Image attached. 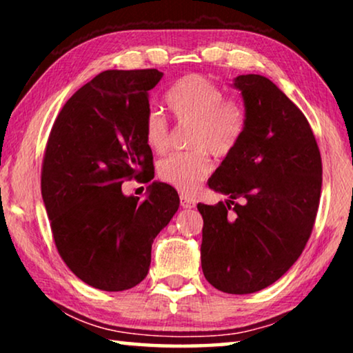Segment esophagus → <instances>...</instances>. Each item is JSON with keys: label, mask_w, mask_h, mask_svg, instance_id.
Wrapping results in <instances>:
<instances>
[{"label": "esophagus", "mask_w": 353, "mask_h": 353, "mask_svg": "<svg viewBox=\"0 0 353 353\" xmlns=\"http://www.w3.org/2000/svg\"><path fill=\"white\" fill-rule=\"evenodd\" d=\"M181 204H182V207L183 208H193L194 205H196V202H194V199L193 198H190V196H185V194H182L181 196Z\"/></svg>", "instance_id": "34e87169"}]
</instances>
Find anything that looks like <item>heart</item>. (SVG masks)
Segmentation results:
<instances>
[{
	"mask_svg": "<svg viewBox=\"0 0 353 353\" xmlns=\"http://www.w3.org/2000/svg\"><path fill=\"white\" fill-rule=\"evenodd\" d=\"M165 103L179 123H191L188 146L193 149L171 154L159 165V177L182 194H193L212 171L214 157L235 151L246 130V112L216 83L199 74L179 79L165 94ZM143 135L154 152L163 154L171 145L166 118L157 109H149L143 119Z\"/></svg>",
	"mask_w": 353,
	"mask_h": 353,
	"instance_id": "1",
	"label": "heart"
}]
</instances>
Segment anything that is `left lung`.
I'll return each instance as SVG.
<instances>
[{
    "label": "left lung",
    "mask_w": 353,
    "mask_h": 353,
    "mask_svg": "<svg viewBox=\"0 0 353 353\" xmlns=\"http://www.w3.org/2000/svg\"><path fill=\"white\" fill-rule=\"evenodd\" d=\"M234 85L244 99L246 130L207 182L230 199L198 204L201 261L214 288L250 294L277 282L305 248L319 207L322 160L305 115L276 83L241 74Z\"/></svg>",
    "instance_id": "left-lung-1"
}]
</instances>
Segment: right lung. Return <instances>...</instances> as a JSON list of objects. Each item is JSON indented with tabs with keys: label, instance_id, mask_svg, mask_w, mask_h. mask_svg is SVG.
<instances>
[{
	"label": "right lung",
	"instance_id": "obj_1",
	"mask_svg": "<svg viewBox=\"0 0 353 353\" xmlns=\"http://www.w3.org/2000/svg\"><path fill=\"white\" fill-rule=\"evenodd\" d=\"M159 70H107L62 107L41 163V198L56 248L76 277L103 291L134 288L148 276L154 238L179 208L177 191L149 185L145 201L124 181L154 179L143 135L148 92Z\"/></svg>",
	"mask_w": 353,
	"mask_h": 353
}]
</instances>
